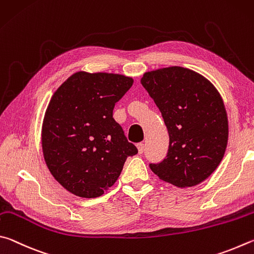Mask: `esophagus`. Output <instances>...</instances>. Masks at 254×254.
<instances>
[{"mask_svg": "<svg viewBox=\"0 0 254 254\" xmlns=\"http://www.w3.org/2000/svg\"><path fill=\"white\" fill-rule=\"evenodd\" d=\"M136 146H137V149H138L139 154H141L145 150V145L143 143H138Z\"/></svg>", "mask_w": 254, "mask_h": 254, "instance_id": "esophagus-1", "label": "esophagus"}]
</instances>
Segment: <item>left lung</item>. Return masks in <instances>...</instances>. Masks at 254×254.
Returning <instances> with one entry per match:
<instances>
[{
  "label": "left lung",
  "instance_id": "obj_1",
  "mask_svg": "<svg viewBox=\"0 0 254 254\" xmlns=\"http://www.w3.org/2000/svg\"><path fill=\"white\" fill-rule=\"evenodd\" d=\"M140 82L170 135L166 158L149 164L150 170L177 188L202 183L220 165L228 145V115L220 92L202 74L183 66L148 71Z\"/></svg>",
  "mask_w": 254,
  "mask_h": 254
}]
</instances>
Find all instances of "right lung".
I'll list each match as a JSON object with an SVG mask.
<instances>
[{"label": "right lung", "mask_w": 254, "mask_h": 254, "mask_svg": "<svg viewBox=\"0 0 254 254\" xmlns=\"http://www.w3.org/2000/svg\"><path fill=\"white\" fill-rule=\"evenodd\" d=\"M132 83L123 74L78 71L53 93L42 124L43 157L58 183L75 196H101L127 157L138 153L113 118L115 104Z\"/></svg>", "instance_id": "1"}]
</instances>
